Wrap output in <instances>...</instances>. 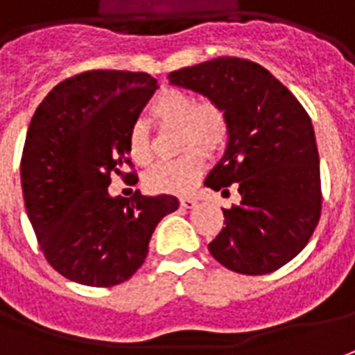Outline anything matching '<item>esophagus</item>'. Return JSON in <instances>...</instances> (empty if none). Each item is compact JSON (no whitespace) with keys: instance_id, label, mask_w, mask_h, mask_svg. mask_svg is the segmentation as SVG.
<instances>
[{"instance_id":"34e87169","label":"esophagus","mask_w":355,"mask_h":355,"mask_svg":"<svg viewBox=\"0 0 355 355\" xmlns=\"http://www.w3.org/2000/svg\"><path fill=\"white\" fill-rule=\"evenodd\" d=\"M180 208H184V209L196 208V200H194V198H180Z\"/></svg>"}]
</instances>
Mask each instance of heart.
Returning a JSON list of instances; mask_svg holds the SVG:
<instances>
[{
	"label": "heart",
	"mask_w": 355,
	"mask_h": 355,
	"mask_svg": "<svg viewBox=\"0 0 355 355\" xmlns=\"http://www.w3.org/2000/svg\"><path fill=\"white\" fill-rule=\"evenodd\" d=\"M151 116L157 126L178 128V147L187 153L147 171L144 182L157 194H188L206 167L203 153L214 155L225 146L227 118L211 103L198 105L196 98L182 89H163L151 103ZM126 153L137 165H149L153 159V146L141 122H134L128 130Z\"/></svg>",
	"instance_id": "heart-1"
}]
</instances>
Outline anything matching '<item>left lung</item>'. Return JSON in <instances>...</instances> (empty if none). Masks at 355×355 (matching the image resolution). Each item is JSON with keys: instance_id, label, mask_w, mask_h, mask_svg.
<instances>
[{"instance_id": "obj_1", "label": "left lung", "mask_w": 355, "mask_h": 355, "mask_svg": "<svg viewBox=\"0 0 355 355\" xmlns=\"http://www.w3.org/2000/svg\"><path fill=\"white\" fill-rule=\"evenodd\" d=\"M227 118V147L204 184L237 182L241 204L223 208L225 227L208 245L225 268L262 276L295 259L320 218V168L309 114L288 87L254 62L216 58L168 73Z\"/></svg>"}]
</instances>
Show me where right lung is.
<instances>
[{
	"mask_svg": "<svg viewBox=\"0 0 355 355\" xmlns=\"http://www.w3.org/2000/svg\"><path fill=\"white\" fill-rule=\"evenodd\" d=\"M155 89L147 73L96 69L58 83L33 114L21 159L26 216L46 260L71 282L132 278L159 221L178 209L171 194H108L110 175L130 161L128 130Z\"/></svg>",
	"mask_w": 355,
	"mask_h": 355,
	"instance_id": "1",
	"label": "right lung"
}]
</instances>
